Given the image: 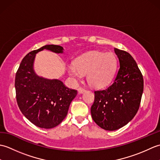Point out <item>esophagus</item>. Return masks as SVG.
Here are the masks:
<instances>
[{
  "label": "esophagus",
  "mask_w": 160,
  "mask_h": 160,
  "mask_svg": "<svg viewBox=\"0 0 160 160\" xmlns=\"http://www.w3.org/2000/svg\"><path fill=\"white\" fill-rule=\"evenodd\" d=\"M78 93H83L84 91H85V89H83V88H82V87H80L79 89H78Z\"/></svg>",
  "instance_id": "esophagus-1"
}]
</instances>
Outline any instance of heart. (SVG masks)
<instances>
[{"label": "heart", "instance_id": "b5f03b06", "mask_svg": "<svg viewBox=\"0 0 160 160\" xmlns=\"http://www.w3.org/2000/svg\"><path fill=\"white\" fill-rule=\"evenodd\" d=\"M116 67V58L113 53L93 51L75 60L74 64L69 67V73L76 80L87 74V81L91 87L102 88L111 82Z\"/></svg>", "mask_w": 160, "mask_h": 160}]
</instances>
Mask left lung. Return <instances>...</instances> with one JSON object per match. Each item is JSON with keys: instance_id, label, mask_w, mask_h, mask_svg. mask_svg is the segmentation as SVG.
<instances>
[{"instance_id": "left-lung-1", "label": "left lung", "mask_w": 160, "mask_h": 160, "mask_svg": "<svg viewBox=\"0 0 160 160\" xmlns=\"http://www.w3.org/2000/svg\"><path fill=\"white\" fill-rule=\"evenodd\" d=\"M120 67L113 83L95 91L91 108L93 121L102 128L115 131L127 124L136 115L144 90V80L131 54L114 48Z\"/></svg>"}]
</instances>
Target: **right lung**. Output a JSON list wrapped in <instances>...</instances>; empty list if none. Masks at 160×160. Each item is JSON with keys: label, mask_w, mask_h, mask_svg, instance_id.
Returning a JSON list of instances; mask_svg holds the SVG:
<instances>
[{"label": "right lung", "mask_w": 160, "mask_h": 160, "mask_svg": "<svg viewBox=\"0 0 160 160\" xmlns=\"http://www.w3.org/2000/svg\"><path fill=\"white\" fill-rule=\"evenodd\" d=\"M44 49L62 53L63 47L47 45L25 56L16 73L15 89L18 107L25 118L40 128H52L67 116L77 91L64 86L58 79L38 76L33 69L37 53Z\"/></svg>", "instance_id": "add662e5"}]
</instances>
